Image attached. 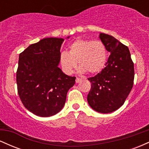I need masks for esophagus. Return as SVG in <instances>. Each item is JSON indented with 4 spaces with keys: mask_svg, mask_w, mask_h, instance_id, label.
I'll list each match as a JSON object with an SVG mask.
<instances>
[{
    "mask_svg": "<svg viewBox=\"0 0 149 149\" xmlns=\"http://www.w3.org/2000/svg\"><path fill=\"white\" fill-rule=\"evenodd\" d=\"M81 81H82L81 78H76V83H80V82H81Z\"/></svg>",
    "mask_w": 149,
    "mask_h": 149,
    "instance_id": "obj_1",
    "label": "esophagus"
}]
</instances>
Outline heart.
Instances as JSON below:
<instances>
[{"label":"heart","mask_w":149,"mask_h":149,"mask_svg":"<svg viewBox=\"0 0 149 149\" xmlns=\"http://www.w3.org/2000/svg\"><path fill=\"white\" fill-rule=\"evenodd\" d=\"M59 60L63 70L68 74L76 69L77 62L81 72L97 74L105 66L107 50L100 40L78 39L69 45V52L61 53Z\"/></svg>","instance_id":"obj_1"}]
</instances>
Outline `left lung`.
Returning <instances> with one entry per match:
<instances>
[{
  "mask_svg": "<svg viewBox=\"0 0 149 149\" xmlns=\"http://www.w3.org/2000/svg\"><path fill=\"white\" fill-rule=\"evenodd\" d=\"M100 38L111 53L106 66L96 76L88 78L91 88L89 105L97 112L115 111L129 95L134 84V63L129 48L112 36L100 33Z\"/></svg>",
  "mask_w": 149,
  "mask_h": 149,
  "instance_id": "8db88e82",
  "label": "left lung"
}]
</instances>
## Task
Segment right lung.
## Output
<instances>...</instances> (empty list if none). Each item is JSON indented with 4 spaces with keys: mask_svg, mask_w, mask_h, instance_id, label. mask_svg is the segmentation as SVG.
Returning a JSON list of instances; mask_svg holds the SVG:
<instances>
[{
    "mask_svg": "<svg viewBox=\"0 0 149 149\" xmlns=\"http://www.w3.org/2000/svg\"><path fill=\"white\" fill-rule=\"evenodd\" d=\"M64 40L43 38L19 56L18 95L26 109L38 116L49 117L60 111L68 91L75 84L76 77L67 76L58 67Z\"/></svg>",
    "mask_w": 149,
    "mask_h": 149,
    "instance_id": "1",
    "label": "right lung"
}]
</instances>
